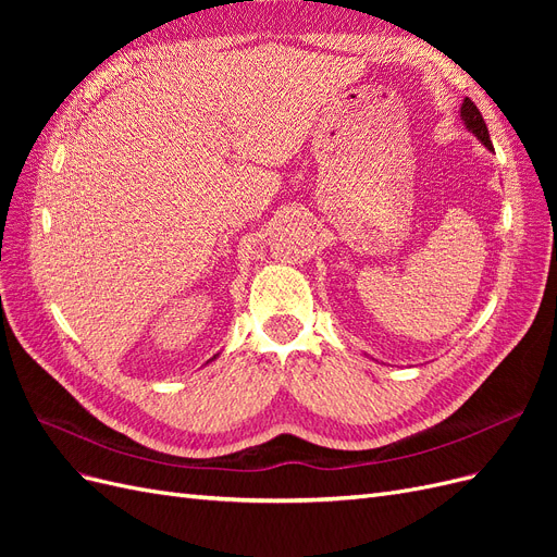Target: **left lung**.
<instances>
[{
	"instance_id": "left-lung-1",
	"label": "left lung",
	"mask_w": 557,
	"mask_h": 557,
	"mask_svg": "<svg viewBox=\"0 0 557 557\" xmlns=\"http://www.w3.org/2000/svg\"><path fill=\"white\" fill-rule=\"evenodd\" d=\"M460 115H462V121H465V125H467V129H471L476 134V137L483 141V146H487L493 150V141H491V134H487V127H485V121H483V115H481V111L476 109V104L471 102L469 97H465V102H462V109H460Z\"/></svg>"
}]
</instances>
